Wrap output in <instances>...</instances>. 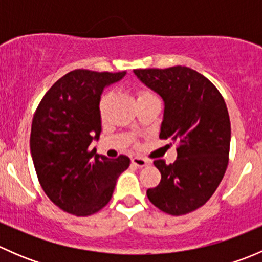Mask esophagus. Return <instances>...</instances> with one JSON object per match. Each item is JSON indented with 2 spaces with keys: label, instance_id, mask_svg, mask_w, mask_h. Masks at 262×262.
Here are the masks:
<instances>
[{
  "label": "esophagus",
  "instance_id": "1",
  "mask_svg": "<svg viewBox=\"0 0 262 262\" xmlns=\"http://www.w3.org/2000/svg\"><path fill=\"white\" fill-rule=\"evenodd\" d=\"M132 163L138 167H144V166L149 165V161H147L146 158H142V157H133L132 158Z\"/></svg>",
  "mask_w": 262,
  "mask_h": 262
}]
</instances>
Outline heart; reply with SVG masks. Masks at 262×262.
I'll use <instances>...</instances> for the list:
<instances>
[{"label":"heart","mask_w":262,"mask_h":262,"mask_svg":"<svg viewBox=\"0 0 262 262\" xmlns=\"http://www.w3.org/2000/svg\"><path fill=\"white\" fill-rule=\"evenodd\" d=\"M148 96H153V95L150 94L149 91H146V90H141V91L138 92V99H143V97H148ZM109 100H110L109 92H106V94H104L101 97H100V101H99L100 114H104L105 113L107 104H109Z\"/></svg>","instance_id":"heart-1"}]
</instances>
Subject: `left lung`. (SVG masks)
<instances>
[{"mask_svg": "<svg viewBox=\"0 0 262 262\" xmlns=\"http://www.w3.org/2000/svg\"><path fill=\"white\" fill-rule=\"evenodd\" d=\"M134 73L165 101L160 138L178 142L175 162H153L161 182L147 196L162 212L184 215L203 207L226 173L231 144L227 105L212 82L189 67Z\"/></svg>", "mask_w": 262, "mask_h": 262, "instance_id": "left-lung-1", "label": "left lung"}]
</instances>
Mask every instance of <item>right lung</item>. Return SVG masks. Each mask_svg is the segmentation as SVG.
Returning <instances> with one entry per match:
<instances>
[{
  "label": "right lung",
  "mask_w": 262,
  "mask_h": 262,
  "mask_svg": "<svg viewBox=\"0 0 262 262\" xmlns=\"http://www.w3.org/2000/svg\"><path fill=\"white\" fill-rule=\"evenodd\" d=\"M125 72L75 70L59 78L36 107L30 150L38 180L57 207L77 216L99 212L110 202L116 179L130 165L126 156L94 157L99 139V101L105 86Z\"/></svg>",
  "instance_id": "obj_1"
}]
</instances>
